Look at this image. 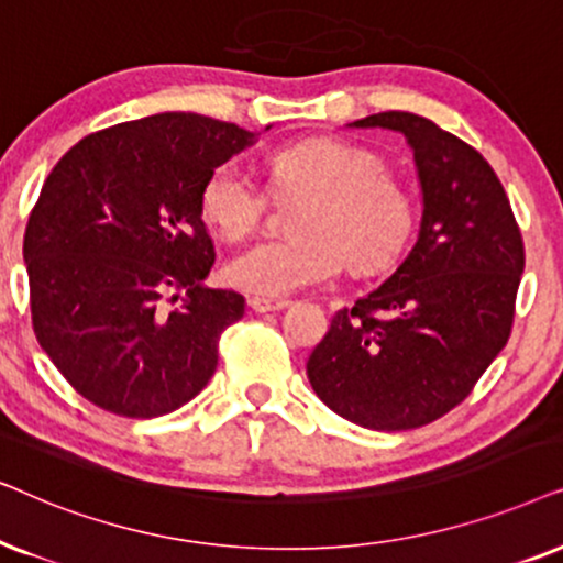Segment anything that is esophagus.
Returning <instances> with one entry per match:
<instances>
[{"label":"esophagus","instance_id":"esophagus-1","mask_svg":"<svg viewBox=\"0 0 563 563\" xmlns=\"http://www.w3.org/2000/svg\"><path fill=\"white\" fill-rule=\"evenodd\" d=\"M250 306L257 313H269V311H280L286 309L288 301L286 298H265V296H252L250 298Z\"/></svg>","mask_w":563,"mask_h":563}]
</instances>
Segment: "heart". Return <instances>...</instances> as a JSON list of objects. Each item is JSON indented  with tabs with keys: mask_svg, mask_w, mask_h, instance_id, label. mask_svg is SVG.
Masks as SVG:
<instances>
[{
	"mask_svg": "<svg viewBox=\"0 0 563 563\" xmlns=\"http://www.w3.org/2000/svg\"><path fill=\"white\" fill-rule=\"evenodd\" d=\"M277 195L309 192L294 219V239H267L229 260L231 286L286 296L340 273L378 275L401 260L417 229V200L386 172V162L350 141L319 136L267 154ZM267 195L239 167L223 162L200 190V213L227 242L257 231Z\"/></svg>",
	"mask_w": 563,
	"mask_h": 563,
	"instance_id": "heart-1",
	"label": "heart"
}]
</instances>
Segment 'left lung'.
Returning a JSON list of instances; mask_svg holds the SVG:
<instances>
[{"label":"left lung","mask_w":563,"mask_h":563,"mask_svg":"<svg viewBox=\"0 0 563 563\" xmlns=\"http://www.w3.org/2000/svg\"><path fill=\"white\" fill-rule=\"evenodd\" d=\"M350 125L407 136L422 221L384 286L334 313L306 373L350 422L415 430L459 407L507 344L526 246L499 177L466 141L399 110Z\"/></svg>","instance_id":"left-lung-1"}]
</instances>
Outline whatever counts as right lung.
I'll use <instances>...</instances> for the list:
<instances>
[{"instance_id": "right-lung-1", "label": "right lung", "mask_w": 563, "mask_h": 563, "mask_svg": "<svg viewBox=\"0 0 563 563\" xmlns=\"http://www.w3.org/2000/svg\"><path fill=\"white\" fill-rule=\"evenodd\" d=\"M254 133L159 112L89 133L30 213L22 257L41 347L95 407L169 415L203 391L244 296L206 288L216 252L200 190Z\"/></svg>"}]
</instances>
